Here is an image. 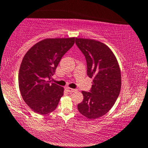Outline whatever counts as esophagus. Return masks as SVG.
<instances>
[{"mask_svg": "<svg viewBox=\"0 0 148 148\" xmlns=\"http://www.w3.org/2000/svg\"><path fill=\"white\" fill-rule=\"evenodd\" d=\"M66 89L67 90V91L68 92H76L77 91V90L76 89H73V88H69V87H67V88H66Z\"/></svg>", "mask_w": 148, "mask_h": 148, "instance_id": "obj_1", "label": "esophagus"}]
</instances>
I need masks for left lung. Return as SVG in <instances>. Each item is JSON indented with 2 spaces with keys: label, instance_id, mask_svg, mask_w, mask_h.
Listing matches in <instances>:
<instances>
[{
  "label": "left lung",
  "instance_id": "obj_1",
  "mask_svg": "<svg viewBox=\"0 0 148 148\" xmlns=\"http://www.w3.org/2000/svg\"><path fill=\"white\" fill-rule=\"evenodd\" d=\"M76 44L86 57L88 75L93 79L90 92L82 91L84 99L78 110L88 119L99 118L111 110L120 94V66L111 49L102 42L76 37Z\"/></svg>",
  "mask_w": 148,
  "mask_h": 148
}]
</instances>
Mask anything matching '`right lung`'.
<instances>
[{
    "label": "right lung",
    "instance_id": "obj_1",
    "mask_svg": "<svg viewBox=\"0 0 148 148\" xmlns=\"http://www.w3.org/2000/svg\"><path fill=\"white\" fill-rule=\"evenodd\" d=\"M75 37L47 38L25 54L18 72V87L25 103L35 113L45 115L56 108L64 88L49 81Z\"/></svg>",
    "mask_w": 148,
    "mask_h": 148
}]
</instances>
